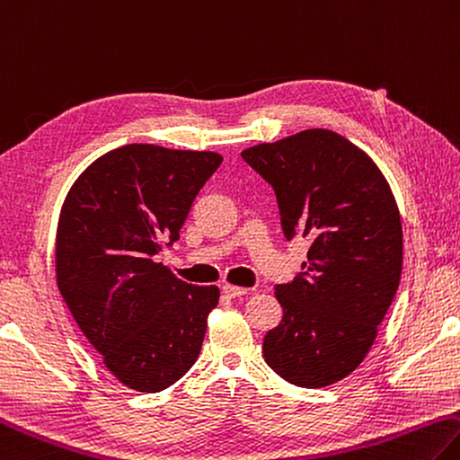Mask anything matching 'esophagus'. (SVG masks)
I'll return each instance as SVG.
<instances>
[{
    "label": "esophagus",
    "instance_id": "34e87169",
    "mask_svg": "<svg viewBox=\"0 0 460 460\" xmlns=\"http://www.w3.org/2000/svg\"><path fill=\"white\" fill-rule=\"evenodd\" d=\"M247 288H239V286H223V294L227 296V297H241V296H245L247 294Z\"/></svg>",
    "mask_w": 460,
    "mask_h": 460
}]
</instances>
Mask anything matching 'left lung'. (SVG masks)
Returning <instances> with one entry per match:
<instances>
[{
    "instance_id": "left-lung-1",
    "label": "left lung",
    "mask_w": 460,
    "mask_h": 460,
    "mask_svg": "<svg viewBox=\"0 0 460 460\" xmlns=\"http://www.w3.org/2000/svg\"><path fill=\"white\" fill-rule=\"evenodd\" d=\"M278 197L283 235L312 239L263 356L283 380L323 388L370 352L402 273V223L388 181L362 148L310 128L241 153Z\"/></svg>"
}]
</instances>
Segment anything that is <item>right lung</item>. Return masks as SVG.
I'll list each match as a JSON object with an SVG mask.
<instances>
[{
	"instance_id": "add662e5",
	"label": "right lung",
	"mask_w": 460,
	"mask_h": 460,
	"mask_svg": "<svg viewBox=\"0 0 460 460\" xmlns=\"http://www.w3.org/2000/svg\"><path fill=\"white\" fill-rule=\"evenodd\" d=\"M208 150L127 145L96 158L66 195L56 233L58 289L116 380L161 392L201 352L219 288L155 261L219 169Z\"/></svg>"
}]
</instances>
